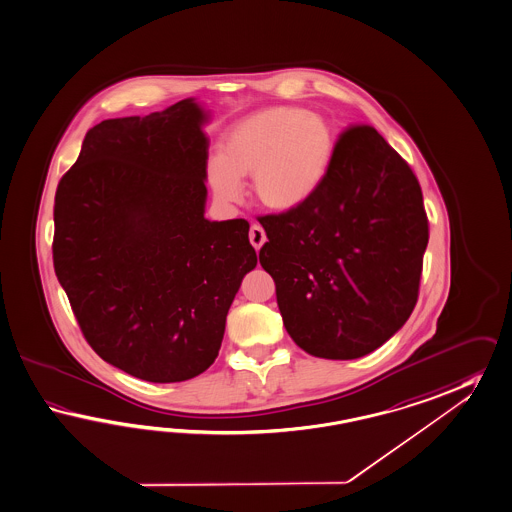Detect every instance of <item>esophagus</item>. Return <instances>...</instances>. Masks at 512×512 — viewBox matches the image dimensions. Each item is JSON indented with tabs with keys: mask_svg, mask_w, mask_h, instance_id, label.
<instances>
[{
	"mask_svg": "<svg viewBox=\"0 0 512 512\" xmlns=\"http://www.w3.org/2000/svg\"><path fill=\"white\" fill-rule=\"evenodd\" d=\"M249 239L250 245H252L254 249H262V245L267 241V237H265V232H263V228L260 224H252V226H250Z\"/></svg>",
	"mask_w": 512,
	"mask_h": 512,
	"instance_id": "1",
	"label": "esophagus"
}]
</instances>
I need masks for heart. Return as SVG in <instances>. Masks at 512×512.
<instances>
[{"label": "heart", "mask_w": 512, "mask_h": 512, "mask_svg": "<svg viewBox=\"0 0 512 512\" xmlns=\"http://www.w3.org/2000/svg\"><path fill=\"white\" fill-rule=\"evenodd\" d=\"M336 137L327 118L302 107L276 105L241 118L224 133L219 158L208 163V182L221 202H237L241 180L263 208L291 211L323 184Z\"/></svg>", "instance_id": "obj_1"}]
</instances>
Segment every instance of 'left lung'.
<instances>
[{
	"label": "left lung",
	"mask_w": 512,
	"mask_h": 512,
	"mask_svg": "<svg viewBox=\"0 0 512 512\" xmlns=\"http://www.w3.org/2000/svg\"><path fill=\"white\" fill-rule=\"evenodd\" d=\"M260 224L269 239L260 263L302 351L353 360L407 323L429 223L418 178L375 128L341 133L314 195Z\"/></svg>",
	"instance_id": "obj_1"
}]
</instances>
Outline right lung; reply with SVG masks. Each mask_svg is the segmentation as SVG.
<instances>
[{
	"instance_id": "1",
	"label": "right lung",
	"mask_w": 512,
	"mask_h": 512,
	"mask_svg": "<svg viewBox=\"0 0 512 512\" xmlns=\"http://www.w3.org/2000/svg\"><path fill=\"white\" fill-rule=\"evenodd\" d=\"M208 120L195 98L104 120L55 193L53 267L81 332L107 364L148 382L215 362L258 263L245 219L204 217Z\"/></svg>"
}]
</instances>
